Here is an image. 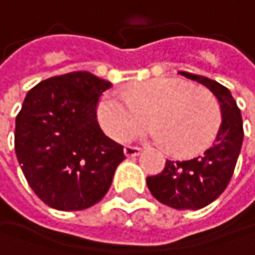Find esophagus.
Masks as SVG:
<instances>
[{"instance_id":"1","label":"esophagus","mask_w":255,"mask_h":255,"mask_svg":"<svg viewBox=\"0 0 255 255\" xmlns=\"http://www.w3.org/2000/svg\"><path fill=\"white\" fill-rule=\"evenodd\" d=\"M141 153V148L139 147H132V145H126L125 147V154L128 157H135Z\"/></svg>"}]
</instances>
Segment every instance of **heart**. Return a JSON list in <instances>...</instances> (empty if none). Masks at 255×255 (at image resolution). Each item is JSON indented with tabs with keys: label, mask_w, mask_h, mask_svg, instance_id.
<instances>
[{
	"label": "heart",
	"mask_w": 255,
	"mask_h": 255,
	"mask_svg": "<svg viewBox=\"0 0 255 255\" xmlns=\"http://www.w3.org/2000/svg\"><path fill=\"white\" fill-rule=\"evenodd\" d=\"M145 116L153 125L145 135L182 156L206 147L221 123L219 107L210 93L174 78H156L123 93H105L98 105V120L116 141L133 136L144 126Z\"/></svg>",
	"instance_id": "heart-1"
}]
</instances>
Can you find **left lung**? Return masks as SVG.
I'll return each instance as SVG.
<instances>
[{"mask_svg":"<svg viewBox=\"0 0 255 255\" xmlns=\"http://www.w3.org/2000/svg\"><path fill=\"white\" fill-rule=\"evenodd\" d=\"M209 88L219 102L221 126L212 145L189 161H167L162 173L147 177L151 195L173 209H203L226 191L244 141L241 110L227 87L206 76L179 72Z\"/></svg>","mask_w":255,"mask_h":255,"instance_id":"1","label":"left lung"}]
</instances>
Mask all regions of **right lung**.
I'll return each mask as SVG.
<instances>
[{"mask_svg":"<svg viewBox=\"0 0 255 255\" xmlns=\"http://www.w3.org/2000/svg\"><path fill=\"white\" fill-rule=\"evenodd\" d=\"M111 82L90 72L52 76L31 88L16 117L14 150L34 194L57 210H82L108 192L123 145L96 117Z\"/></svg>","mask_w":255,"mask_h":255,"instance_id":"1","label":"right lung"}]
</instances>
